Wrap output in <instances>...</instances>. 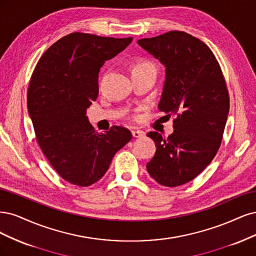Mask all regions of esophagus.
Returning a JSON list of instances; mask_svg holds the SVG:
<instances>
[{
  "instance_id": "obj_1",
  "label": "esophagus",
  "mask_w": 256,
  "mask_h": 256,
  "mask_svg": "<svg viewBox=\"0 0 256 256\" xmlns=\"http://www.w3.org/2000/svg\"><path fill=\"white\" fill-rule=\"evenodd\" d=\"M132 135H133V137H135V138H140V137L144 136V132L135 130H132Z\"/></svg>"
}]
</instances>
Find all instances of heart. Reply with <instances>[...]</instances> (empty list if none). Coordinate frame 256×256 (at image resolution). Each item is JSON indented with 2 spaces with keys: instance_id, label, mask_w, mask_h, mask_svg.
<instances>
[{
  "instance_id": "obj_1",
  "label": "heart",
  "mask_w": 256,
  "mask_h": 256,
  "mask_svg": "<svg viewBox=\"0 0 256 256\" xmlns=\"http://www.w3.org/2000/svg\"><path fill=\"white\" fill-rule=\"evenodd\" d=\"M130 72L132 74L144 73V72L155 73V66L150 60L144 58V57H139V58H136L133 62H132Z\"/></svg>"
}]
</instances>
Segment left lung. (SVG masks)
<instances>
[{"label":"left lung","instance_id":"8db88e82","mask_svg":"<svg viewBox=\"0 0 256 256\" xmlns=\"http://www.w3.org/2000/svg\"><path fill=\"white\" fill-rule=\"evenodd\" d=\"M137 44L166 67L158 110L168 119L176 116L167 138L146 134L156 146L146 170L158 184L176 187L199 176L219 150L230 110L226 84L210 48L185 32Z\"/></svg>","mask_w":256,"mask_h":256}]
</instances>
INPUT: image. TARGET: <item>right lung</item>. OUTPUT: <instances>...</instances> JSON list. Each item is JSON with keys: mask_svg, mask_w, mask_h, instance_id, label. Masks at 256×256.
<instances>
[{"mask_svg": "<svg viewBox=\"0 0 256 256\" xmlns=\"http://www.w3.org/2000/svg\"><path fill=\"white\" fill-rule=\"evenodd\" d=\"M132 40L72 32L48 48L32 72L28 108L37 142L52 167L73 185L98 182L133 137L117 126L98 133L86 117L98 94L100 68Z\"/></svg>", "mask_w": 256, "mask_h": 256, "instance_id": "1", "label": "right lung"}]
</instances>
